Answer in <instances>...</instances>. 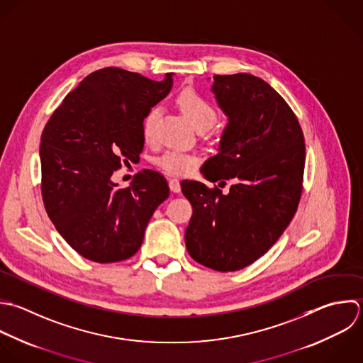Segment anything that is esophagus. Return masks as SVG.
Masks as SVG:
<instances>
[{
    "label": "esophagus",
    "mask_w": 363,
    "mask_h": 363,
    "mask_svg": "<svg viewBox=\"0 0 363 363\" xmlns=\"http://www.w3.org/2000/svg\"><path fill=\"white\" fill-rule=\"evenodd\" d=\"M169 189H171L172 192H175V194L181 192V184H179V181H178L177 178L169 179Z\"/></svg>",
    "instance_id": "1"
}]
</instances>
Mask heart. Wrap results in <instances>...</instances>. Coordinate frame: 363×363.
Masks as SVG:
<instances>
[{"label":"heart","instance_id":"heart-1","mask_svg":"<svg viewBox=\"0 0 363 363\" xmlns=\"http://www.w3.org/2000/svg\"><path fill=\"white\" fill-rule=\"evenodd\" d=\"M181 110L188 117V120L194 124V127L198 128H211L216 118L218 111L215 106L205 99L202 94H199L194 89H184L177 99ZM160 117V108L152 107L147 111V114L143 118V135L145 140H151L154 135L155 123ZM158 167L171 175H182L189 172L196 164L198 160L191 154H184L179 151H167L162 154L158 161Z\"/></svg>","mask_w":363,"mask_h":363}]
</instances>
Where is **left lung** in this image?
Masks as SVG:
<instances>
[{
    "label": "left lung",
    "instance_id": "8db88e82",
    "mask_svg": "<svg viewBox=\"0 0 363 363\" xmlns=\"http://www.w3.org/2000/svg\"><path fill=\"white\" fill-rule=\"evenodd\" d=\"M212 91L229 123L202 175L182 181L192 205L185 230L189 256L216 272H236L262 257L296 215L306 164L300 123L286 100L249 73L215 74ZM226 182L231 188L223 194Z\"/></svg>",
    "mask_w": 363,
    "mask_h": 363
}]
</instances>
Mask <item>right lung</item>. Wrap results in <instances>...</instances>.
Here are the masks:
<instances>
[{"label":"right lung","mask_w":363,"mask_h":363,"mask_svg":"<svg viewBox=\"0 0 363 363\" xmlns=\"http://www.w3.org/2000/svg\"><path fill=\"white\" fill-rule=\"evenodd\" d=\"M172 87L120 67L86 76L53 111L40 137L42 199L60 236L84 259L114 263L134 256L155 209L168 198L165 178L140 172L117 189L116 169L140 160L143 118Z\"/></svg>","instance_id":"obj_1"}]
</instances>
